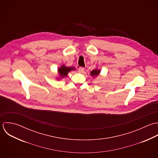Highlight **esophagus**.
<instances>
[{"mask_svg":"<svg viewBox=\"0 0 158 158\" xmlns=\"http://www.w3.org/2000/svg\"><path fill=\"white\" fill-rule=\"evenodd\" d=\"M84 70H85V68H83V67H80V68L78 69V72H79V73H83Z\"/></svg>","mask_w":158,"mask_h":158,"instance_id":"obj_1","label":"esophagus"}]
</instances>
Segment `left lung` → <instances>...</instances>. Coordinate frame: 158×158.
Wrapping results in <instances>:
<instances>
[{
    "label": "left lung",
    "mask_w": 158,
    "mask_h": 158,
    "mask_svg": "<svg viewBox=\"0 0 158 158\" xmlns=\"http://www.w3.org/2000/svg\"><path fill=\"white\" fill-rule=\"evenodd\" d=\"M101 73V70H99L98 69H95L94 70H93L90 73H91V75L93 77H98L99 73Z\"/></svg>",
    "instance_id": "obj_1"
}]
</instances>
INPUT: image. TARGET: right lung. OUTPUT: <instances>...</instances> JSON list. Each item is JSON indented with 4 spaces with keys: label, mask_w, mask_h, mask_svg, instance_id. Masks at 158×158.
Returning <instances> with one entry per match:
<instances>
[{
    "label": "right lung",
    "mask_w": 158,
    "mask_h": 158,
    "mask_svg": "<svg viewBox=\"0 0 158 158\" xmlns=\"http://www.w3.org/2000/svg\"><path fill=\"white\" fill-rule=\"evenodd\" d=\"M75 70V68L73 67H67L64 64H63L57 69V73L59 75L56 78V79L59 80L64 77H66L69 72Z\"/></svg>",
    "instance_id": "add662e5"
}]
</instances>
